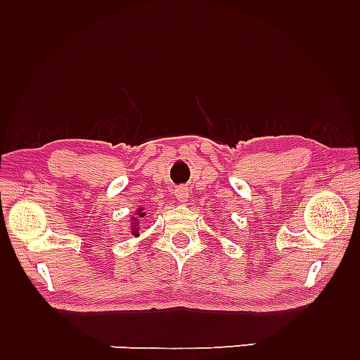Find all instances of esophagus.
<instances>
[{
  "label": "esophagus",
  "instance_id": "1",
  "mask_svg": "<svg viewBox=\"0 0 360 360\" xmlns=\"http://www.w3.org/2000/svg\"><path fill=\"white\" fill-rule=\"evenodd\" d=\"M174 195H176V200L181 201V202H186L187 198H188V188L184 186H179L176 187L174 190Z\"/></svg>",
  "mask_w": 360,
  "mask_h": 360
}]
</instances>
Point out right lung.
I'll use <instances>...</instances> for the list:
<instances>
[{"label": "right lung", "instance_id": "add662e5", "mask_svg": "<svg viewBox=\"0 0 360 360\" xmlns=\"http://www.w3.org/2000/svg\"><path fill=\"white\" fill-rule=\"evenodd\" d=\"M137 212H139V213H137V215H139L141 218H143V217H145V213H142V210H141V209H139V210H137ZM133 219H134V221H136V223H137V219H136V218H133ZM136 223H133V224H134V227H133V235H134V236H137V235H139V233H137V231H139V227H136V226H137Z\"/></svg>", "mask_w": 360, "mask_h": 360}]
</instances>
